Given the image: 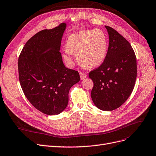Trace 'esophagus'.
<instances>
[{
	"label": "esophagus",
	"instance_id": "esophagus-1",
	"mask_svg": "<svg viewBox=\"0 0 156 156\" xmlns=\"http://www.w3.org/2000/svg\"><path fill=\"white\" fill-rule=\"evenodd\" d=\"M80 78H81L82 80H84L86 77H87V75H86L85 73H80Z\"/></svg>",
	"mask_w": 156,
	"mask_h": 156
}]
</instances>
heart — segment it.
Here are the masks:
<instances>
[{
    "label": "heart",
    "instance_id": "heart-1",
    "mask_svg": "<svg viewBox=\"0 0 156 156\" xmlns=\"http://www.w3.org/2000/svg\"><path fill=\"white\" fill-rule=\"evenodd\" d=\"M66 49L63 58L72 63L73 54L77 53V59L85 67L93 68L100 66L104 61L108 47L105 33L99 29L83 30L71 34L66 40Z\"/></svg>",
    "mask_w": 156,
    "mask_h": 156
}]
</instances>
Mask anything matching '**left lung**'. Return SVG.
<instances>
[{
	"label": "left lung",
	"instance_id": "obj_1",
	"mask_svg": "<svg viewBox=\"0 0 156 156\" xmlns=\"http://www.w3.org/2000/svg\"><path fill=\"white\" fill-rule=\"evenodd\" d=\"M109 45L102 64L89 73L94 83L91 98L100 110L116 109L129 98L137 76L136 58L129 42L113 28L105 26Z\"/></svg>",
	"mask_w": 156,
	"mask_h": 156
}]
</instances>
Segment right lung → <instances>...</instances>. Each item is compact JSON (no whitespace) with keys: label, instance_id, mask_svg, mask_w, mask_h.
I'll list each match as a JSON object with an SVG mask.
<instances>
[{"label":"right lung","instance_id":"add662e5","mask_svg":"<svg viewBox=\"0 0 156 156\" xmlns=\"http://www.w3.org/2000/svg\"><path fill=\"white\" fill-rule=\"evenodd\" d=\"M67 24L44 30L24 45L18 62L19 81L32 105L47 115L65 110L69 92L78 83V71L65 67L60 53L62 38Z\"/></svg>","mask_w":156,"mask_h":156}]
</instances>
